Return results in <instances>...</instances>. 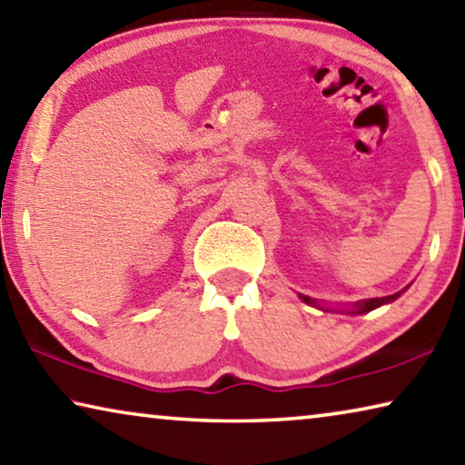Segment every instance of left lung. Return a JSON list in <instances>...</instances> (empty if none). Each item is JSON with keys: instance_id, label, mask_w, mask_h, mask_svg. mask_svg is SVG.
I'll return each instance as SVG.
<instances>
[{"instance_id": "8db88e82", "label": "left lung", "mask_w": 465, "mask_h": 465, "mask_svg": "<svg viewBox=\"0 0 465 465\" xmlns=\"http://www.w3.org/2000/svg\"><path fill=\"white\" fill-rule=\"evenodd\" d=\"M404 291H408V286L404 288ZM404 291H400V292H395V294H390V296H381V299H364V301H359V302H354L352 307H348V309H331V311H338V313H346V315H362V313H369V311H372V309H377V307H383V304H390V302H393L395 299H400L401 296V292ZM301 299L307 302V304H313V307H319V304L313 301V299H309V296H304V294H299ZM319 309H323V311H327L325 307H319Z\"/></svg>"}]
</instances>
